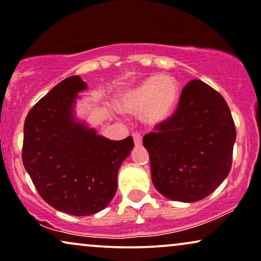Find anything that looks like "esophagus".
<instances>
[{"mask_svg":"<svg viewBox=\"0 0 261 261\" xmlns=\"http://www.w3.org/2000/svg\"><path fill=\"white\" fill-rule=\"evenodd\" d=\"M133 137H134L135 146H136V147H140L141 144H142V135L136 133V134H134V135H133Z\"/></svg>","mask_w":261,"mask_h":261,"instance_id":"obj_1","label":"esophagus"}]
</instances>
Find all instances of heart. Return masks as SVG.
Here are the masks:
<instances>
[{"instance_id": "obj_1", "label": "heart", "mask_w": 261, "mask_h": 261, "mask_svg": "<svg viewBox=\"0 0 261 261\" xmlns=\"http://www.w3.org/2000/svg\"><path fill=\"white\" fill-rule=\"evenodd\" d=\"M179 100V83L172 75L153 74L118 96V106L125 113H140L143 123L156 126L173 114Z\"/></svg>"}]
</instances>
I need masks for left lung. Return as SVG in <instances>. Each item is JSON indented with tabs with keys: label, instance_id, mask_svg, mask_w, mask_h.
I'll return each mask as SVG.
<instances>
[{
	"label": "left lung",
	"instance_id": "left-lung-1",
	"mask_svg": "<svg viewBox=\"0 0 261 261\" xmlns=\"http://www.w3.org/2000/svg\"><path fill=\"white\" fill-rule=\"evenodd\" d=\"M143 137L151 180L160 194L180 202L202 200L231 169L236 128L218 91L199 79L188 83L172 117Z\"/></svg>",
	"mask_w": 261,
	"mask_h": 261
}]
</instances>
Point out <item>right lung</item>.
Segmentation results:
<instances>
[{
  "label": "right lung",
  "instance_id": "1",
  "mask_svg": "<svg viewBox=\"0 0 261 261\" xmlns=\"http://www.w3.org/2000/svg\"><path fill=\"white\" fill-rule=\"evenodd\" d=\"M79 75L66 78L29 112L22 163L43 200L72 216H90L108 206L118 171L134 148L133 137L112 141L75 117Z\"/></svg>",
  "mask_w": 261,
  "mask_h": 261
}]
</instances>
